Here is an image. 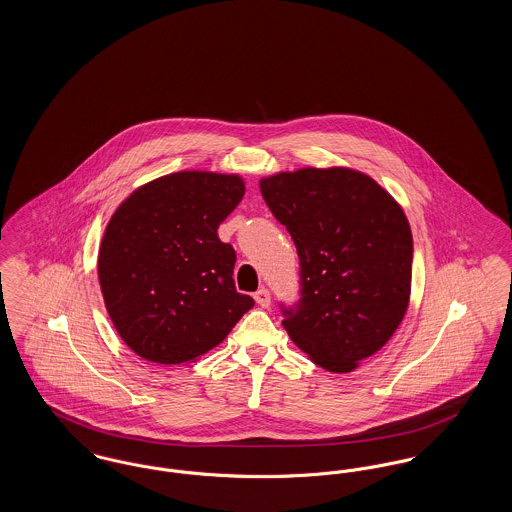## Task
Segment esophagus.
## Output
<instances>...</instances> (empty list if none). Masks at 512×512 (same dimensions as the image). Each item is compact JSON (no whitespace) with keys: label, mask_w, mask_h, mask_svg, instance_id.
Returning a JSON list of instances; mask_svg holds the SVG:
<instances>
[{"label":"esophagus","mask_w":512,"mask_h":512,"mask_svg":"<svg viewBox=\"0 0 512 512\" xmlns=\"http://www.w3.org/2000/svg\"><path fill=\"white\" fill-rule=\"evenodd\" d=\"M253 297H255V301H257L261 307H268V305H270V292H268L267 288H259Z\"/></svg>","instance_id":"obj_1"}]
</instances>
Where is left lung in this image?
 <instances>
[{"mask_svg": "<svg viewBox=\"0 0 512 512\" xmlns=\"http://www.w3.org/2000/svg\"><path fill=\"white\" fill-rule=\"evenodd\" d=\"M261 194L299 255V299L280 303L293 343L330 372L380 351L409 305L413 234L401 207L351 169L261 180Z\"/></svg>", "mask_w": 512, "mask_h": 512, "instance_id": "1", "label": "left lung"}]
</instances>
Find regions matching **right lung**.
Returning <instances> with one entry per match:
<instances>
[{
	"label": "right lung",
	"instance_id": "1",
	"mask_svg": "<svg viewBox=\"0 0 512 512\" xmlns=\"http://www.w3.org/2000/svg\"><path fill=\"white\" fill-rule=\"evenodd\" d=\"M244 192L240 176L174 172L138 188L109 220L99 286L117 332L142 359L194 361L255 305L236 292V251L217 234Z\"/></svg>",
	"mask_w": 512,
	"mask_h": 512
}]
</instances>
